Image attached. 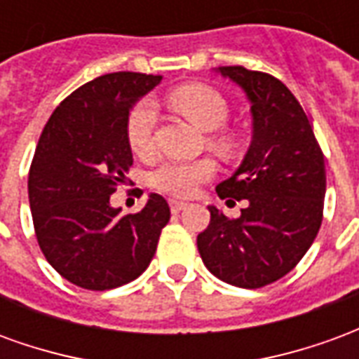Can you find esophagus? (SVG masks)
Instances as JSON below:
<instances>
[{"label":"esophagus","instance_id":"34e87169","mask_svg":"<svg viewBox=\"0 0 359 359\" xmlns=\"http://www.w3.org/2000/svg\"><path fill=\"white\" fill-rule=\"evenodd\" d=\"M169 208H171V211L177 215V213H180V211L187 208V202H179V200H169Z\"/></svg>","mask_w":359,"mask_h":359}]
</instances>
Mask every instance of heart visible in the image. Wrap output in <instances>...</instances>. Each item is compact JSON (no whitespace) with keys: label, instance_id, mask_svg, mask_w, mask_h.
<instances>
[{"label":"heart","instance_id":"obj_1","mask_svg":"<svg viewBox=\"0 0 359 359\" xmlns=\"http://www.w3.org/2000/svg\"><path fill=\"white\" fill-rule=\"evenodd\" d=\"M171 102L177 109L203 130H215L229 118V105L217 90L208 84H184L171 92ZM157 125L156 103L144 97L133 105L126 117V142L134 154L144 156L154 146V130ZM211 146L217 149H231L233 140L225 133L210 136ZM215 175V163L211 159H165L149 175L151 187L175 196L188 198L198 187Z\"/></svg>","mask_w":359,"mask_h":359}]
</instances>
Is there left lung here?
<instances>
[{"instance_id":"1","label":"left lung","mask_w":359,"mask_h":359,"mask_svg":"<svg viewBox=\"0 0 359 359\" xmlns=\"http://www.w3.org/2000/svg\"><path fill=\"white\" fill-rule=\"evenodd\" d=\"M219 73L236 82L252 103L248 154L217 187L221 200H244L246 208L233 219L211 205L198 252L221 280L262 288L290 273L319 233L327 187L323 151L308 115L278 79L241 65L221 67Z\"/></svg>"}]
</instances>
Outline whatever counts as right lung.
Returning <instances> with one entry per match:
<instances>
[{
	"instance_id": "add662e5",
	"label": "right lung",
	"mask_w": 359,
	"mask_h": 359,
	"mask_svg": "<svg viewBox=\"0 0 359 359\" xmlns=\"http://www.w3.org/2000/svg\"><path fill=\"white\" fill-rule=\"evenodd\" d=\"M161 76L109 73L82 84L51 113L28 171V200L40 250L59 275L86 290L140 277L171 210L151 194L121 215L109 196L126 182L133 151L126 117Z\"/></svg>"
}]
</instances>
